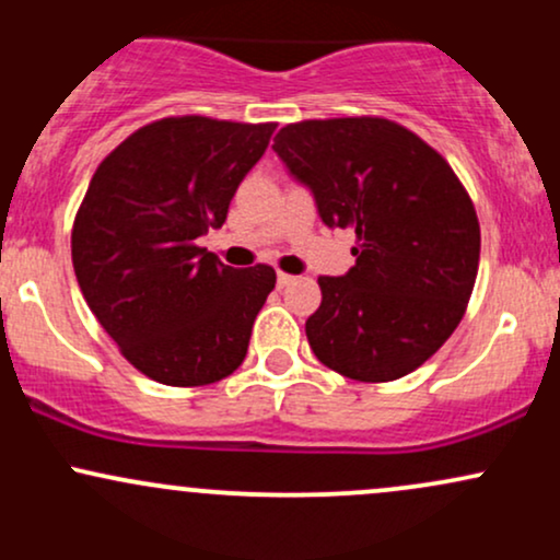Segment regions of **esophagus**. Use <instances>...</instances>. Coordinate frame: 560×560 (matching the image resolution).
I'll return each mask as SVG.
<instances>
[{
	"label": "esophagus",
	"mask_w": 560,
	"mask_h": 560,
	"mask_svg": "<svg viewBox=\"0 0 560 560\" xmlns=\"http://www.w3.org/2000/svg\"><path fill=\"white\" fill-rule=\"evenodd\" d=\"M292 281H294V276H289V273H279V276H276V284H279L281 289L292 284Z\"/></svg>",
	"instance_id": "1"
}]
</instances>
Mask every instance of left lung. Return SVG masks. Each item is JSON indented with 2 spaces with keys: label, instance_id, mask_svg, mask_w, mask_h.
Listing matches in <instances>:
<instances>
[{
  "label": "left lung",
  "instance_id": "obj_1",
  "mask_svg": "<svg viewBox=\"0 0 560 560\" xmlns=\"http://www.w3.org/2000/svg\"><path fill=\"white\" fill-rule=\"evenodd\" d=\"M276 155L329 229H355V266L320 276L311 350L355 382H392L434 355L464 318L479 221L447 160L387 118L289 124Z\"/></svg>",
  "mask_w": 560,
  "mask_h": 560
}]
</instances>
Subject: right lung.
Here are the masks:
<instances>
[{
  "mask_svg": "<svg viewBox=\"0 0 560 560\" xmlns=\"http://www.w3.org/2000/svg\"><path fill=\"white\" fill-rule=\"evenodd\" d=\"M276 124L202 115L141 126L100 163L75 213V279L133 369L168 387L234 374L276 271L223 266L199 247Z\"/></svg>",
  "mask_w": 560,
  "mask_h": 560,
  "instance_id": "obj_1",
  "label": "right lung"
}]
</instances>
